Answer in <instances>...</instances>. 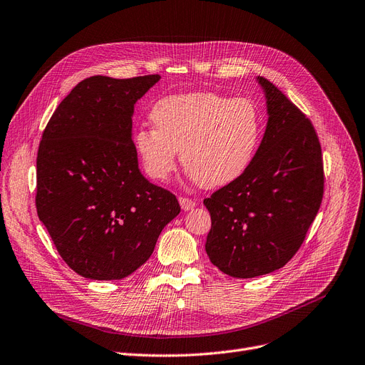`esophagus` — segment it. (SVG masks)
<instances>
[{"label": "esophagus", "instance_id": "1", "mask_svg": "<svg viewBox=\"0 0 365 365\" xmlns=\"http://www.w3.org/2000/svg\"><path fill=\"white\" fill-rule=\"evenodd\" d=\"M180 205H181V207L184 211H190V210H193V207L196 206V202L193 200V199H188V197H180Z\"/></svg>", "mask_w": 365, "mask_h": 365}]
</instances>
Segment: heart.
<instances>
[{"label":"heart","instance_id":"heart-1","mask_svg":"<svg viewBox=\"0 0 365 365\" xmlns=\"http://www.w3.org/2000/svg\"><path fill=\"white\" fill-rule=\"evenodd\" d=\"M154 128H140L133 144L147 175L165 181L181 163L203 188L224 187L252 163L263 140L264 118L250 98L215 92L170 95L154 103Z\"/></svg>","mask_w":365,"mask_h":365}]
</instances>
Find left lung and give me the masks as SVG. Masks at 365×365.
<instances>
[{
    "label": "left lung",
    "instance_id": "1",
    "mask_svg": "<svg viewBox=\"0 0 365 365\" xmlns=\"http://www.w3.org/2000/svg\"><path fill=\"white\" fill-rule=\"evenodd\" d=\"M269 121L250 168L203 200L211 214L205 250L233 277H255L296 255L324 196L319 138L306 114L264 77Z\"/></svg>",
    "mask_w": 365,
    "mask_h": 365
}]
</instances>
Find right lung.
I'll list each match as a JSON object with an SVG mask.
<instances>
[{
  "instance_id": "1",
  "label": "right lung",
  "mask_w": 365,
  "mask_h": 365,
  "mask_svg": "<svg viewBox=\"0 0 365 365\" xmlns=\"http://www.w3.org/2000/svg\"><path fill=\"white\" fill-rule=\"evenodd\" d=\"M160 80L93 76L59 103L37 154L38 218L63 262L83 277L123 279L154 251L181 207L138 168L135 102Z\"/></svg>"
}]
</instances>
